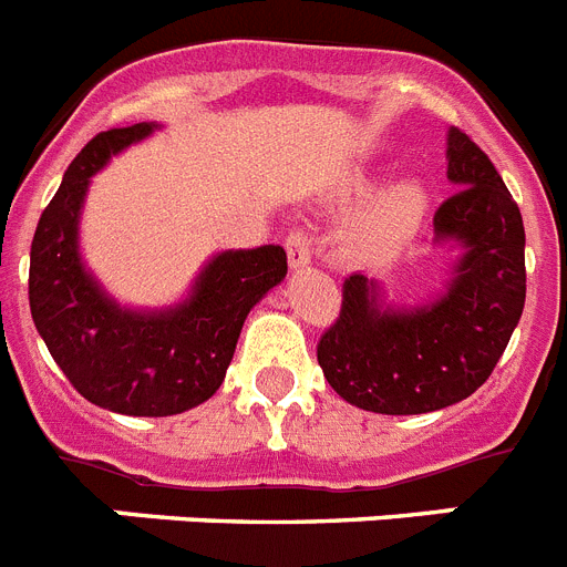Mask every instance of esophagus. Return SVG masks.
Returning a JSON list of instances; mask_svg holds the SVG:
<instances>
[{"label":"esophagus","instance_id":"obj_1","mask_svg":"<svg viewBox=\"0 0 567 567\" xmlns=\"http://www.w3.org/2000/svg\"><path fill=\"white\" fill-rule=\"evenodd\" d=\"M284 247H287V258H289V267L300 269L309 264V255H312V238H309L307 229H289L287 240H284Z\"/></svg>","mask_w":567,"mask_h":567}]
</instances>
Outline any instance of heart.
Returning a JSON list of instances; mask_svg holds the SVG:
<instances>
[{
  "label": "heart",
  "instance_id": "b5f03b06",
  "mask_svg": "<svg viewBox=\"0 0 567 567\" xmlns=\"http://www.w3.org/2000/svg\"><path fill=\"white\" fill-rule=\"evenodd\" d=\"M429 209L425 187L414 178L392 184L365 204L349 227V249L363 260H383L398 255L414 238Z\"/></svg>",
  "mask_w": 567,
  "mask_h": 567
}]
</instances>
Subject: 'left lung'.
<instances>
[{"label": "left lung", "instance_id": "8db88e82", "mask_svg": "<svg viewBox=\"0 0 567 567\" xmlns=\"http://www.w3.org/2000/svg\"><path fill=\"white\" fill-rule=\"evenodd\" d=\"M449 178L457 193L434 213L437 238L465 247L449 292L423 309L378 307L363 275L343 280L338 320L318 363L346 403L378 414H425L460 403L491 378L525 307V227L488 155L454 127Z\"/></svg>", "mask_w": 567, "mask_h": 567}]
</instances>
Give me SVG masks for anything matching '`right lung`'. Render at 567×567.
Segmentation results:
<instances>
[{
    "label": "right lung",
    "mask_w": 567,
    "mask_h": 567,
    "mask_svg": "<svg viewBox=\"0 0 567 567\" xmlns=\"http://www.w3.org/2000/svg\"><path fill=\"white\" fill-rule=\"evenodd\" d=\"M155 124L93 135L70 162L30 244V315L64 378L90 403L133 417H167L204 403L224 383L249 309L287 275L280 247L209 260L187 303L169 312L118 309L79 260V209L90 175Z\"/></svg>",
    "instance_id": "add662e5"
}]
</instances>
